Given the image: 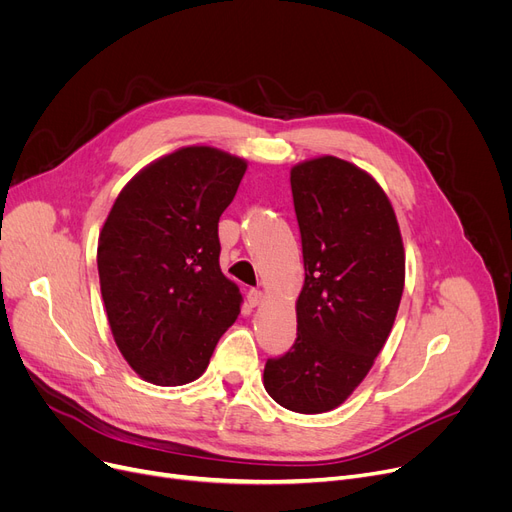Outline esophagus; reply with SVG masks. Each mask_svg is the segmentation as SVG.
Instances as JSON below:
<instances>
[{
	"mask_svg": "<svg viewBox=\"0 0 512 512\" xmlns=\"http://www.w3.org/2000/svg\"><path fill=\"white\" fill-rule=\"evenodd\" d=\"M247 301H249V305H251V307L261 305V301H263V292H261L259 288H251V290H249V294H247Z\"/></svg>",
	"mask_w": 512,
	"mask_h": 512,
	"instance_id": "34e87169",
	"label": "esophagus"
}]
</instances>
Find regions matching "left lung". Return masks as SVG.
<instances>
[{
    "instance_id": "obj_1",
    "label": "left lung",
    "mask_w": 512,
    "mask_h": 512,
    "mask_svg": "<svg viewBox=\"0 0 512 512\" xmlns=\"http://www.w3.org/2000/svg\"><path fill=\"white\" fill-rule=\"evenodd\" d=\"M305 284L297 340L267 359L263 386L278 405L326 413L346 400L388 340L405 288L394 209L367 172L326 155L290 170Z\"/></svg>"
}]
</instances>
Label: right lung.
<instances>
[{
  "instance_id": "add662e5",
  "label": "right lung",
  "mask_w": 512,
  "mask_h": 512,
  "mask_svg": "<svg viewBox=\"0 0 512 512\" xmlns=\"http://www.w3.org/2000/svg\"><path fill=\"white\" fill-rule=\"evenodd\" d=\"M247 164L213 147L153 161L118 195L97 247L101 297L120 353L157 386L197 380L240 313L220 270L218 222Z\"/></svg>"
}]
</instances>
